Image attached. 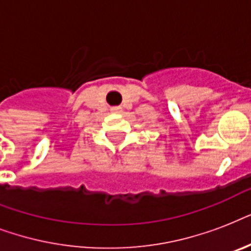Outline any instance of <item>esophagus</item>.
<instances>
[{
	"label": "esophagus",
	"mask_w": 251,
	"mask_h": 251,
	"mask_svg": "<svg viewBox=\"0 0 251 251\" xmlns=\"http://www.w3.org/2000/svg\"><path fill=\"white\" fill-rule=\"evenodd\" d=\"M112 110L113 112H121V108L120 106H114V108H112Z\"/></svg>",
	"instance_id": "1"
}]
</instances>
